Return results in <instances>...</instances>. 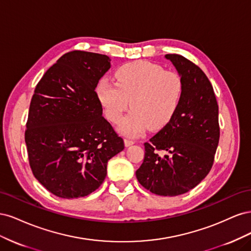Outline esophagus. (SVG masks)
Returning a JSON list of instances; mask_svg holds the SVG:
<instances>
[{
  "label": "esophagus",
  "mask_w": 251,
  "mask_h": 251,
  "mask_svg": "<svg viewBox=\"0 0 251 251\" xmlns=\"http://www.w3.org/2000/svg\"><path fill=\"white\" fill-rule=\"evenodd\" d=\"M134 143H135V141H133V140L125 139V146L126 147H130V146H132V144H134Z\"/></svg>",
  "instance_id": "obj_1"
}]
</instances>
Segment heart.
Returning <instances> with one entry per match:
<instances>
[{"mask_svg": "<svg viewBox=\"0 0 251 251\" xmlns=\"http://www.w3.org/2000/svg\"><path fill=\"white\" fill-rule=\"evenodd\" d=\"M116 83L98 81L96 94L107 117L114 124L123 119L128 104L133 110L119 126L127 137H138L147 127L158 130L176 114L183 94V81L174 71L147 60L121 66L115 72Z\"/></svg>", "mask_w": 251, "mask_h": 251, "instance_id": "obj_1", "label": "heart"}]
</instances>
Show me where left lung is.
Segmentation results:
<instances>
[{
	"mask_svg": "<svg viewBox=\"0 0 251 251\" xmlns=\"http://www.w3.org/2000/svg\"><path fill=\"white\" fill-rule=\"evenodd\" d=\"M183 81V94L170 123L150 142L136 171L139 183L159 196H179L207 176L219 144V107L205 73L179 54H166ZM163 150V156L157 151Z\"/></svg>",
	"mask_w": 251,
	"mask_h": 251,
	"instance_id": "1",
	"label": "left lung"
}]
</instances>
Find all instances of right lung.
<instances>
[{
    "mask_svg": "<svg viewBox=\"0 0 251 251\" xmlns=\"http://www.w3.org/2000/svg\"><path fill=\"white\" fill-rule=\"evenodd\" d=\"M110 62L98 53L68 52L35 87L25 132L29 164L40 183L59 198L96 191L108 161L125 149L95 92Z\"/></svg>",
    "mask_w": 251,
    "mask_h": 251,
    "instance_id": "add662e5",
    "label": "right lung"
}]
</instances>
